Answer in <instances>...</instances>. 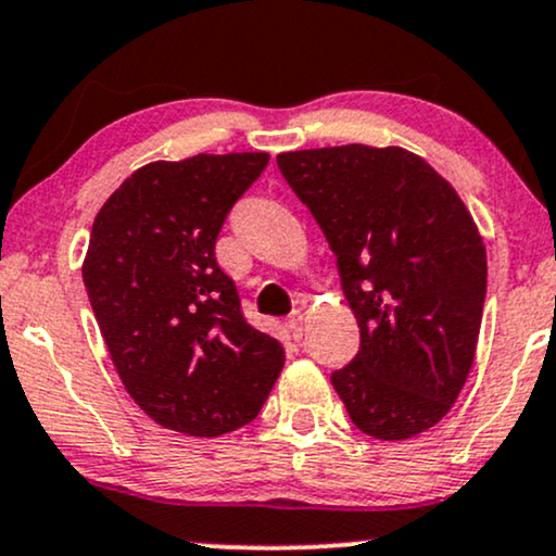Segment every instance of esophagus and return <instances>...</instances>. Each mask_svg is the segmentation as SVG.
<instances>
[{"instance_id": "obj_1", "label": "esophagus", "mask_w": 556, "mask_h": 556, "mask_svg": "<svg viewBox=\"0 0 556 556\" xmlns=\"http://www.w3.org/2000/svg\"><path fill=\"white\" fill-rule=\"evenodd\" d=\"M285 331L290 333V337L295 339V342H300V339H303V313L292 311L290 316L285 318Z\"/></svg>"}]
</instances>
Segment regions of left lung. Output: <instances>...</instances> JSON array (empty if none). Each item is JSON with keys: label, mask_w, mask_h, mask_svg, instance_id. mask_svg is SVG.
Here are the masks:
<instances>
[{"label": "left lung", "mask_w": 556, "mask_h": 556, "mask_svg": "<svg viewBox=\"0 0 556 556\" xmlns=\"http://www.w3.org/2000/svg\"><path fill=\"white\" fill-rule=\"evenodd\" d=\"M311 210L357 316L359 350L331 372L357 430L406 440L451 412L469 378L486 253L469 210L401 147H324L277 157Z\"/></svg>", "instance_id": "8db88e82"}]
</instances>
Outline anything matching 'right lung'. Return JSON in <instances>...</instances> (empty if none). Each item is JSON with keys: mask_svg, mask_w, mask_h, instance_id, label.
<instances>
[{"mask_svg": "<svg viewBox=\"0 0 556 556\" xmlns=\"http://www.w3.org/2000/svg\"><path fill=\"white\" fill-rule=\"evenodd\" d=\"M266 152L150 163L92 223L83 279L122 383L168 430L217 438L249 425L285 365L253 329L214 256L227 214Z\"/></svg>", "mask_w": 556, "mask_h": 556, "instance_id": "obj_1", "label": "right lung"}]
</instances>
